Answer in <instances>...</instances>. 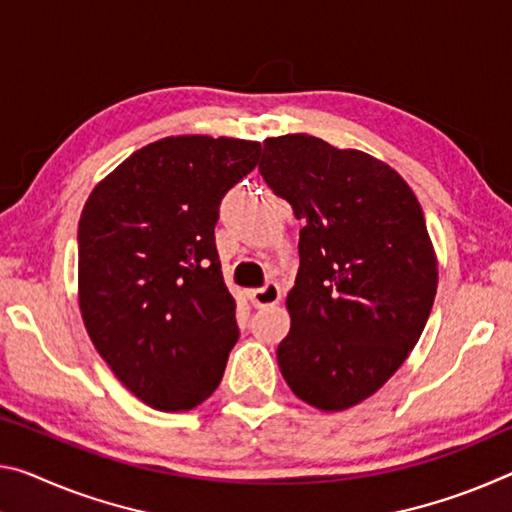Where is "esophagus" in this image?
<instances>
[{"mask_svg":"<svg viewBox=\"0 0 512 512\" xmlns=\"http://www.w3.org/2000/svg\"><path fill=\"white\" fill-rule=\"evenodd\" d=\"M280 298H282V291H280L278 282H266L264 287L250 289V291H248V300H250V303H253L255 307H269V305H275V303H280Z\"/></svg>","mask_w":512,"mask_h":512,"instance_id":"esophagus-1","label":"esophagus"}]
</instances>
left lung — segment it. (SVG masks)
I'll use <instances>...</instances> for the list:
<instances>
[{
  "label": "left lung",
  "mask_w": 512,
  "mask_h": 512,
  "mask_svg": "<svg viewBox=\"0 0 512 512\" xmlns=\"http://www.w3.org/2000/svg\"><path fill=\"white\" fill-rule=\"evenodd\" d=\"M259 173L305 221L280 371L298 399L346 410L394 376L431 314L437 262L424 212L383 161L310 134L266 139Z\"/></svg>",
  "instance_id": "left-lung-1"
}]
</instances>
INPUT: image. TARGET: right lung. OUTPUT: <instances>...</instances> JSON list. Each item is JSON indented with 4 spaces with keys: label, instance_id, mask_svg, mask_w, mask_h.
Wrapping results in <instances>:
<instances>
[{
    "label": "right lung",
    "instance_id": "1",
    "mask_svg": "<svg viewBox=\"0 0 512 512\" xmlns=\"http://www.w3.org/2000/svg\"><path fill=\"white\" fill-rule=\"evenodd\" d=\"M262 145L168 136L95 186L79 218V307L116 378L154 410L212 396L239 339L214 227Z\"/></svg>",
    "mask_w": 512,
    "mask_h": 512
}]
</instances>
